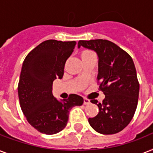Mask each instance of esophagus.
<instances>
[{"mask_svg":"<svg viewBox=\"0 0 153 153\" xmlns=\"http://www.w3.org/2000/svg\"><path fill=\"white\" fill-rule=\"evenodd\" d=\"M91 103V102H90V100H89L88 98H83V104L84 105H88Z\"/></svg>","mask_w":153,"mask_h":153,"instance_id":"34e87169","label":"esophagus"}]
</instances>
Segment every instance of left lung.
Wrapping results in <instances>:
<instances>
[{
	"label": "left lung",
	"mask_w": 153,
	"mask_h": 153,
	"mask_svg": "<svg viewBox=\"0 0 153 153\" xmlns=\"http://www.w3.org/2000/svg\"><path fill=\"white\" fill-rule=\"evenodd\" d=\"M84 47L98 56V81L104 93L102 103L95 99L99 112L89 118L91 126L102 134H114L128 126L137 106L139 89L133 59L114 43L106 39L79 40L78 47Z\"/></svg>",
	"instance_id": "1"
}]
</instances>
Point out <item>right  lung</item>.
Returning a JSON list of instances; mask_svg holds the SVG:
<instances>
[{
    "label": "right lung",
    "mask_w": 153,
    "mask_h": 153,
    "mask_svg": "<svg viewBox=\"0 0 153 153\" xmlns=\"http://www.w3.org/2000/svg\"><path fill=\"white\" fill-rule=\"evenodd\" d=\"M75 45V41L48 39L30 51L23 62L18 84L20 108L28 123L44 134L62 131L72 107L83 103V98L74 94L60 101L52 94L53 81L62 78Z\"/></svg>",
    "instance_id": "right-lung-1"
}]
</instances>
